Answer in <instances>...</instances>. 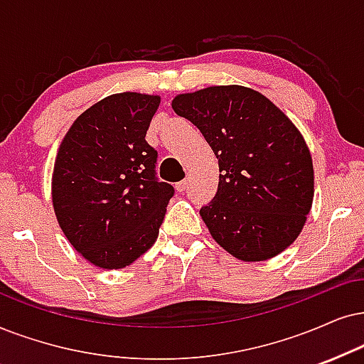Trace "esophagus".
<instances>
[{"label":"esophagus","mask_w":364,"mask_h":364,"mask_svg":"<svg viewBox=\"0 0 364 364\" xmlns=\"http://www.w3.org/2000/svg\"><path fill=\"white\" fill-rule=\"evenodd\" d=\"M174 188H176V191H185L186 188H188V179H183V181H178L176 185H174Z\"/></svg>","instance_id":"34e87169"}]
</instances>
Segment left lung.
I'll list each match as a JSON object with an SVG mask.
<instances>
[{
    "mask_svg": "<svg viewBox=\"0 0 364 364\" xmlns=\"http://www.w3.org/2000/svg\"><path fill=\"white\" fill-rule=\"evenodd\" d=\"M171 105L218 159V191L200 210L213 240L242 262L282 254L301 235L314 198L312 156L296 124L243 85L178 94Z\"/></svg>",
    "mask_w": 364,
    "mask_h": 364,
    "instance_id": "left-lung-1",
    "label": "left lung"
}]
</instances>
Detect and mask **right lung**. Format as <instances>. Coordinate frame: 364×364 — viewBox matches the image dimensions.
I'll use <instances>...</instances> for the list:
<instances>
[{"mask_svg":"<svg viewBox=\"0 0 364 364\" xmlns=\"http://www.w3.org/2000/svg\"><path fill=\"white\" fill-rule=\"evenodd\" d=\"M159 95L121 92L84 110L60 142L52 205L63 235L100 269H124L154 245L173 186L154 176L146 131Z\"/></svg>","mask_w":364,"mask_h":364,"instance_id":"obj_1","label":"right lung"}]
</instances>
